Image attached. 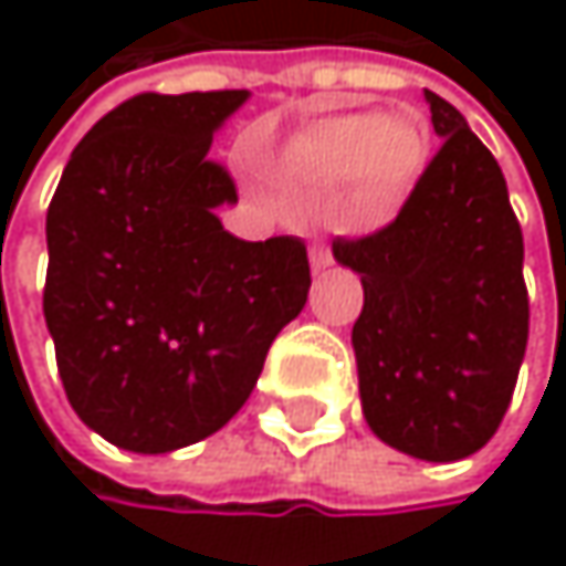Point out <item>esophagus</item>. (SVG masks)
<instances>
[{"instance_id": "obj_1", "label": "esophagus", "mask_w": 566, "mask_h": 566, "mask_svg": "<svg viewBox=\"0 0 566 566\" xmlns=\"http://www.w3.org/2000/svg\"><path fill=\"white\" fill-rule=\"evenodd\" d=\"M311 265H314V272L334 265V255H331V245H327V242H314V245H311Z\"/></svg>"}]
</instances>
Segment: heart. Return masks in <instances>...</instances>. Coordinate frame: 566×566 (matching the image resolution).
I'll use <instances>...</instances> for the list:
<instances>
[{"label": "heart", "instance_id": "obj_1", "mask_svg": "<svg viewBox=\"0 0 566 566\" xmlns=\"http://www.w3.org/2000/svg\"><path fill=\"white\" fill-rule=\"evenodd\" d=\"M429 137L412 114L344 111L321 117L284 144V170L337 182L347 179V206L357 222H384L422 176Z\"/></svg>", "mask_w": 566, "mask_h": 566}]
</instances>
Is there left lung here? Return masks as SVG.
<instances>
[{
	"mask_svg": "<svg viewBox=\"0 0 566 566\" xmlns=\"http://www.w3.org/2000/svg\"><path fill=\"white\" fill-rule=\"evenodd\" d=\"M426 101L442 147L394 222L334 239V259L364 284L350 334L364 419L412 459L455 462L509 412L531 311L502 167L449 101Z\"/></svg>",
	"mask_w": 566,
	"mask_h": 566,
	"instance_id": "1",
	"label": "left lung"
}]
</instances>
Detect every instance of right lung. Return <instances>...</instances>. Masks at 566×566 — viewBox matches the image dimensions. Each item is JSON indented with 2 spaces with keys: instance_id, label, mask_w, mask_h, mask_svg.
Listing matches in <instances>:
<instances>
[{
  "instance_id": "obj_1",
  "label": "right lung",
  "mask_w": 566,
  "mask_h": 566,
  "mask_svg": "<svg viewBox=\"0 0 566 566\" xmlns=\"http://www.w3.org/2000/svg\"><path fill=\"white\" fill-rule=\"evenodd\" d=\"M249 91L137 94L104 114L61 172L45 235V324L71 409L127 452L219 432L307 301L294 235L242 242L216 216L235 179L212 134Z\"/></svg>"
}]
</instances>
